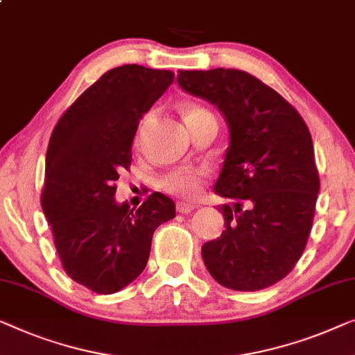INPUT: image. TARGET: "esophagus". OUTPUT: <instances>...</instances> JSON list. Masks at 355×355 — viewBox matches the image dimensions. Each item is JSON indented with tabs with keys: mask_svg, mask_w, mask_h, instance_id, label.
Returning <instances> with one entry per match:
<instances>
[{
	"mask_svg": "<svg viewBox=\"0 0 355 355\" xmlns=\"http://www.w3.org/2000/svg\"><path fill=\"white\" fill-rule=\"evenodd\" d=\"M193 208H197V205L190 203V202H182V200H181V202L176 203V209H178L179 213H182V214L190 213Z\"/></svg>",
	"mask_w": 355,
	"mask_h": 355,
	"instance_id": "obj_1",
	"label": "esophagus"
}]
</instances>
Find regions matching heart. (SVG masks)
<instances>
[{"label":"heart","mask_w":355,"mask_h":355,"mask_svg":"<svg viewBox=\"0 0 355 355\" xmlns=\"http://www.w3.org/2000/svg\"><path fill=\"white\" fill-rule=\"evenodd\" d=\"M208 116L213 115L202 105L187 104L184 107V118H186L187 125H190V123L195 120H200V118ZM207 173L208 169L202 166L179 168L176 171L166 174V176L162 179V189L166 190L168 193L178 195V197H195V195L200 192V189H202V181L203 178L207 176Z\"/></svg>","instance_id":"b5f03b06"}]
</instances>
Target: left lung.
Returning a JSON list of instances; mask_svg holds the SVG:
<instances>
[{
  "mask_svg": "<svg viewBox=\"0 0 355 355\" xmlns=\"http://www.w3.org/2000/svg\"><path fill=\"white\" fill-rule=\"evenodd\" d=\"M189 94L218 107L230 144L214 192L225 230L202 246L219 285L258 291L293 270L309 239L320 179L311 132L279 92L235 69L179 70Z\"/></svg>",
  "mask_w": 355,
  "mask_h": 355,
  "instance_id": "left-lung-1",
  "label": "left lung"
}]
</instances>
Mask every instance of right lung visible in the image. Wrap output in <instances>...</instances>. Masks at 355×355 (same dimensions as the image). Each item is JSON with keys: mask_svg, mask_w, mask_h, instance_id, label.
I'll use <instances>...</instances> for the list:
<instances>
[{"mask_svg": "<svg viewBox=\"0 0 355 355\" xmlns=\"http://www.w3.org/2000/svg\"><path fill=\"white\" fill-rule=\"evenodd\" d=\"M173 81L169 70L112 69L51 135L41 207L67 275L99 295L120 291L142 274L153 232L176 216L173 200L160 192L137 209L115 202V181L131 165L141 118Z\"/></svg>", "mask_w": 355, "mask_h": 355, "instance_id": "right-lung-1", "label": "right lung"}]
</instances>
